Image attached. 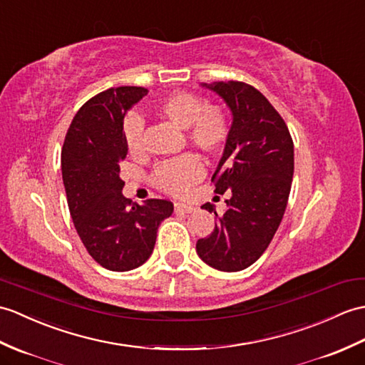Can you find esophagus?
I'll return each instance as SVG.
<instances>
[{"mask_svg": "<svg viewBox=\"0 0 365 365\" xmlns=\"http://www.w3.org/2000/svg\"><path fill=\"white\" fill-rule=\"evenodd\" d=\"M174 210H175V213H191V211L194 210V207L186 205V203L177 202V203H174Z\"/></svg>", "mask_w": 365, "mask_h": 365, "instance_id": "34e87169", "label": "esophagus"}]
</instances>
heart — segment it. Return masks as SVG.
I'll return each instance as SVG.
<instances>
[{
	"instance_id": "1",
	"label": "heart",
	"mask_w": 365,
	"mask_h": 365,
	"mask_svg": "<svg viewBox=\"0 0 365 365\" xmlns=\"http://www.w3.org/2000/svg\"><path fill=\"white\" fill-rule=\"evenodd\" d=\"M155 113L169 123L182 127L186 138L205 154L215 155L222 152L230 140L232 123L227 108L219 103H207L202 96L188 91H175L160 99L155 106ZM144 123L138 115H129L124 120L123 133L127 149L132 155H138L143 150ZM202 177V166L199 160L185 154L168 162L160 163L152 182L158 190L168 194L186 192L192 183Z\"/></svg>"
}]
</instances>
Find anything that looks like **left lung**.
<instances>
[{
    "label": "left lung",
    "instance_id": "obj_1",
    "mask_svg": "<svg viewBox=\"0 0 365 365\" xmlns=\"http://www.w3.org/2000/svg\"><path fill=\"white\" fill-rule=\"evenodd\" d=\"M207 87L233 113L230 140L211 177L215 192L227 191L230 197L222 216L213 203L202 205L215 211L217 224L196 249L208 266L238 272L264 253L282 222L294 175V143L283 118L255 87L240 81Z\"/></svg>",
    "mask_w": 365,
    "mask_h": 365
}]
</instances>
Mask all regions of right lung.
Segmentation results:
<instances>
[{"mask_svg": "<svg viewBox=\"0 0 365 365\" xmlns=\"http://www.w3.org/2000/svg\"><path fill=\"white\" fill-rule=\"evenodd\" d=\"M148 95L143 87L98 93L73 118L62 148V177L82 244L98 264L115 272L141 266L154 250L158 225L173 215V202L144 205L123 196L120 165L127 155L125 112Z\"/></svg>", "mask_w": 365, "mask_h": 365, "instance_id": "1", "label": "right lung"}]
</instances>
